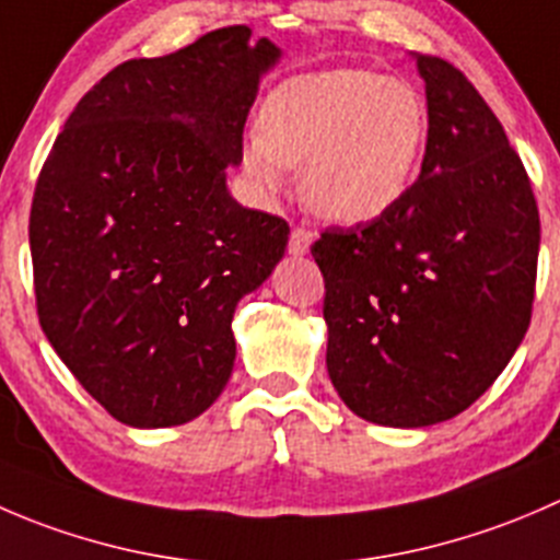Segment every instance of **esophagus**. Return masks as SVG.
Listing matches in <instances>:
<instances>
[{
	"mask_svg": "<svg viewBox=\"0 0 560 560\" xmlns=\"http://www.w3.org/2000/svg\"><path fill=\"white\" fill-rule=\"evenodd\" d=\"M310 242H313V231H307L304 225H296V229L291 231V236H288V253H291V256H304Z\"/></svg>",
	"mask_w": 560,
	"mask_h": 560,
	"instance_id": "1",
	"label": "esophagus"
}]
</instances>
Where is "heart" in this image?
<instances>
[{
	"mask_svg": "<svg viewBox=\"0 0 560 560\" xmlns=\"http://www.w3.org/2000/svg\"><path fill=\"white\" fill-rule=\"evenodd\" d=\"M428 141L422 94L395 75L329 68L288 79L267 97L261 132L242 168L261 196H278L302 165V196L335 223L384 218L411 190Z\"/></svg>",
	"mask_w": 560,
	"mask_h": 560,
	"instance_id": "1",
	"label": "heart"
}]
</instances>
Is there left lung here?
<instances>
[{
  "mask_svg": "<svg viewBox=\"0 0 560 560\" xmlns=\"http://www.w3.org/2000/svg\"><path fill=\"white\" fill-rule=\"evenodd\" d=\"M422 174L384 218L313 242L326 370L357 417L428 428L479 400L530 324L539 209L520 154L474 84L417 54Z\"/></svg>",
  "mask_w": 560,
  "mask_h": 560,
  "instance_id": "obj_1",
  "label": "left lung"
}]
</instances>
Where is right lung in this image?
Segmentation results:
<instances>
[{
    "mask_svg": "<svg viewBox=\"0 0 560 560\" xmlns=\"http://www.w3.org/2000/svg\"><path fill=\"white\" fill-rule=\"evenodd\" d=\"M207 32L97 81L54 141L30 214L37 318L121 424L207 411L236 359V302L272 275L288 223L231 198L225 171L280 48Z\"/></svg>",
    "mask_w": 560,
    "mask_h": 560,
    "instance_id": "1",
    "label": "right lung"
}]
</instances>
